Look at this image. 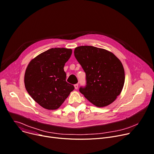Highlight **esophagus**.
<instances>
[{"label": "esophagus", "mask_w": 154, "mask_h": 154, "mask_svg": "<svg viewBox=\"0 0 154 154\" xmlns=\"http://www.w3.org/2000/svg\"><path fill=\"white\" fill-rule=\"evenodd\" d=\"M74 86H75V89H78V84H76V85H74Z\"/></svg>", "instance_id": "34e87169"}]
</instances>
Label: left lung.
<instances>
[{
	"label": "left lung",
	"instance_id": "obj_1",
	"mask_svg": "<svg viewBox=\"0 0 154 154\" xmlns=\"http://www.w3.org/2000/svg\"><path fill=\"white\" fill-rule=\"evenodd\" d=\"M75 57L86 73V85L79 91L92 104L103 107L112 103L124 86L125 70L113 53L84 45L76 47Z\"/></svg>",
	"mask_w": 154,
	"mask_h": 154
}]
</instances>
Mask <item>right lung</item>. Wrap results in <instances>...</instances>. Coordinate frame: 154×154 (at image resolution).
Wrapping results in <instances>:
<instances>
[{"mask_svg":"<svg viewBox=\"0 0 154 154\" xmlns=\"http://www.w3.org/2000/svg\"><path fill=\"white\" fill-rule=\"evenodd\" d=\"M72 54L71 49L52 48L29 62L25 74V85L30 96L43 108L55 110L74 90L66 81L65 63Z\"/></svg>","mask_w":154,"mask_h":154,"instance_id":"add662e5","label":"right lung"}]
</instances>
